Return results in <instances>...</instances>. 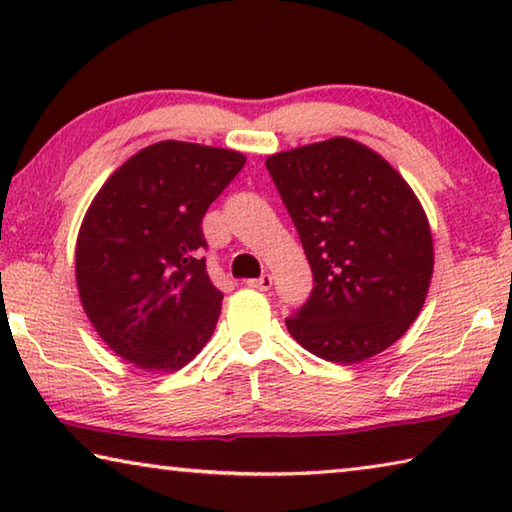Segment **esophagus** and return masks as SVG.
I'll return each instance as SVG.
<instances>
[{
    "label": "esophagus",
    "mask_w": 512,
    "mask_h": 512,
    "mask_svg": "<svg viewBox=\"0 0 512 512\" xmlns=\"http://www.w3.org/2000/svg\"><path fill=\"white\" fill-rule=\"evenodd\" d=\"M250 289H257V291H268L273 287V277L271 275H262V277H257V280H248L246 282Z\"/></svg>",
    "instance_id": "esophagus-1"
}]
</instances>
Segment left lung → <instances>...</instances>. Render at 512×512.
<instances>
[{
	"instance_id": "obj_1",
	"label": "left lung",
	"mask_w": 512,
	"mask_h": 512,
	"mask_svg": "<svg viewBox=\"0 0 512 512\" xmlns=\"http://www.w3.org/2000/svg\"><path fill=\"white\" fill-rule=\"evenodd\" d=\"M266 169L314 273L289 334L332 363H359L402 339L433 275L431 228L409 183L350 137L275 153Z\"/></svg>"
}]
</instances>
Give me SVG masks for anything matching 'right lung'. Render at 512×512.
Instances as JSON below:
<instances>
[{"label":"right lung","mask_w":512,"mask_h":512,"mask_svg":"<svg viewBox=\"0 0 512 512\" xmlns=\"http://www.w3.org/2000/svg\"><path fill=\"white\" fill-rule=\"evenodd\" d=\"M244 164L239 151L164 140L94 196L76 239V287L117 357L176 372L210 341L223 293L207 275L201 223Z\"/></svg>","instance_id":"right-lung-1"}]
</instances>
